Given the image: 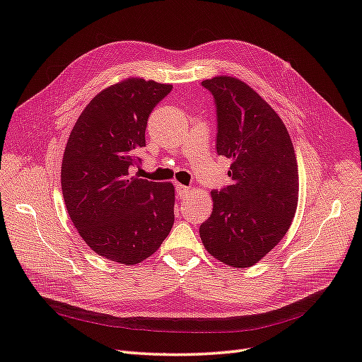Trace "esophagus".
<instances>
[{
	"mask_svg": "<svg viewBox=\"0 0 362 362\" xmlns=\"http://www.w3.org/2000/svg\"><path fill=\"white\" fill-rule=\"evenodd\" d=\"M175 189H177V194H178L180 199H184V198L189 197L190 187H185V185H182V184H175Z\"/></svg>",
	"mask_w": 362,
	"mask_h": 362,
	"instance_id": "esophagus-1",
	"label": "esophagus"
}]
</instances>
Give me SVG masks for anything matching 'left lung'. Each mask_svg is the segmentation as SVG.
Wrapping results in <instances>:
<instances>
[{"label":"left lung","mask_w":362,"mask_h":362,"mask_svg":"<svg viewBox=\"0 0 362 362\" xmlns=\"http://www.w3.org/2000/svg\"><path fill=\"white\" fill-rule=\"evenodd\" d=\"M216 106V152L230 158L231 184L211 192L213 211L199 227L214 259L248 268L291 227L298 202V170L285 123L236 77L204 81Z\"/></svg>","instance_id":"left-lung-1"}]
</instances>
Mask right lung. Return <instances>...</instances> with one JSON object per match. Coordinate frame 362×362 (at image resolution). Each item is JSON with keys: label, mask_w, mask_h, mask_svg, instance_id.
I'll return each mask as SVG.
<instances>
[{"label": "right lung", "mask_w": 362, "mask_h": 362, "mask_svg": "<svg viewBox=\"0 0 362 362\" xmlns=\"http://www.w3.org/2000/svg\"><path fill=\"white\" fill-rule=\"evenodd\" d=\"M172 85L126 79L86 105L68 139L61 182L66 211L100 256L135 265L172 230L175 189L131 173L141 163L148 119Z\"/></svg>", "instance_id": "add662e5"}]
</instances>
